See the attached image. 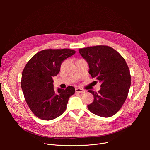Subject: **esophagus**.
Wrapping results in <instances>:
<instances>
[{
    "label": "esophagus",
    "instance_id": "obj_1",
    "mask_svg": "<svg viewBox=\"0 0 150 150\" xmlns=\"http://www.w3.org/2000/svg\"><path fill=\"white\" fill-rule=\"evenodd\" d=\"M75 91H76V93H81V94H83L85 92V91L84 90L81 89V88H76Z\"/></svg>",
    "mask_w": 150,
    "mask_h": 150
}]
</instances>
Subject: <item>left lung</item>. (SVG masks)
Listing matches in <instances>:
<instances>
[{"label":"left lung","instance_id":"left-lung-1","mask_svg":"<svg viewBox=\"0 0 150 150\" xmlns=\"http://www.w3.org/2000/svg\"><path fill=\"white\" fill-rule=\"evenodd\" d=\"M79 52L89 65V74L101 82L98 93L89 90L94 101L88 105L93 113L103 117L115 115L122 108L129 92L131 77L124 58L107 46L79 49Z\"/></svg>","mask_w":150,"mask_h":150}]
</instances>
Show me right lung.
<instances>
[{"label": "right lung", "instance_id": "1", "mask_svg": "<svg viewBox=\"0 0 150 150\" xmlns=\"http://www.w3.org/2000/svg\"><path fill=\"white\" fill-rule=\"evenodd\" d=\"M75 53V50L68 49L43 50L27 62L21 86L30 110L38 118L50 120L65 111L68 100L75 90L68 86L56 91L53 77L59 74L62 63Z\"/></svg>", "mask_w": 150, "mask_h": 150}]
</instances>
